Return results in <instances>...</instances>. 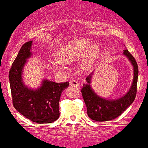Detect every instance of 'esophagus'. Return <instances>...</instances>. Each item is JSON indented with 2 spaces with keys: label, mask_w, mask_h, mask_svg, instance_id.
I'll return each instance as SVG.
<instances>
[{
  "label": "esophagus",
  "mask_w": 148,
  "mask_h": 148,
  "mask_svg": "<svg viewBox=\"0 0 148 148\" xmlns=\"http://www.w3.org/2000/svg\"><path fill=\"white\" fill-rule=\"evenodd\" d=\"M70 85L73 86V87H78L79 84V82L77 81H75V80H71V81H70Z\"/></svg>",
  "instance_id": "obj_1"
}]
</instances>
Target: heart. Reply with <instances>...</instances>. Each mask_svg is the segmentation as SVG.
<instances>
[{"label":"heart","mask_w":148,"mask_h":148,"mask_svg":"<svg viewBox=\"0 0 148 148\" xmlns=\"http://www.w3.org/2000/svg\"><path fill=\"white\" fill-rule=\"evenodd\" d=\"M85 38H79L61 45L56 49L54 55L58 62L53 63L54 69L61 71L62 64H69L76 61L83 54L80 66L83 70L90 68L98 56L100 46L98 44L93 43Z\"/></svg>","instance_id":"1"}]
</instances>
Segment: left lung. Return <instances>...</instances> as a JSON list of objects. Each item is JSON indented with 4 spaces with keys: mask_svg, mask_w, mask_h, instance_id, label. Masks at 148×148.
<instances>
[{
    "mask_svg": "<svg viewBox=\"0 0 148 148\" xmlns=\"http://www.w3.org/2000/svg\"><path fill=\"white\" fill-rule=\"evenodd\" d=\"M123 54L127 57L133 66L134 77L130 90L122 97L117 99H106L97 94L91 86L93 72L86 78L87 83L83 84L82 94L87 106V115L91 119L97 121H107L114 119L121 115L124 110L134 102L137 93L138 66L134 57L124 50Z\"/></svg>",
    "mask_w": 148,
    "mask_h": 148,
    "instance_id": "8db88e82",
    "label": "left lung"
}]
</instances>
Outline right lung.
<instances>
[{"label": "right lung", "instance_id": "1", "mask_svg": "<svg viewBox=\"0 0 148 148\" xmlns=\"http://www.w3.org/2000/svg\"><path fill=\"white\" fill-rule=\"evenodd\" d=\"M32 41L21 46L9 71L13 104L16 110L30 121L41 124H51L60 115L59 100L69 82L56 83L43 79L37 89L29 88L23 82V69L31 58Z\"/></svg>", "mask_w": 148, "mask_h": 148}]
</instances>
